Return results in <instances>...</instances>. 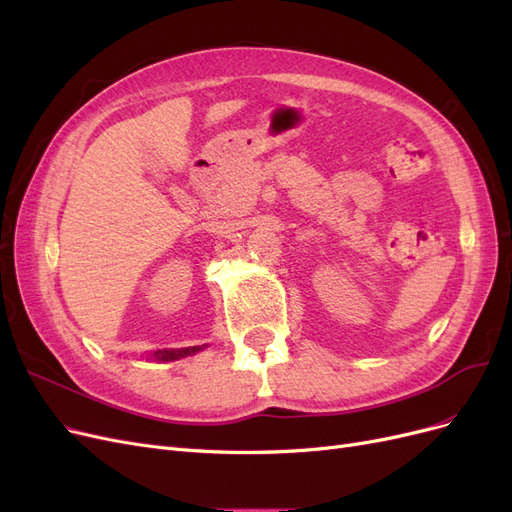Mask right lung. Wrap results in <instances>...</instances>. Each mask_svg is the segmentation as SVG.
<instances>
[{
  "mask_svg": "<svg viewBox=\"0 0 512 512\" xmlns=\"http://www.w3.org/2000/svg\"><path fill=\"white\" fill-rule=\"evenodd\" d=\"M198 350H200L198 346L179 348V350H158L153 356H156V359H160V361H175V359H179V356H188V354H194Z\"/></svg>",
  "mask_w": 512,
  "mask_h": 512,
  "instance_id": "1",
  "label": "right lung"
}]
</instances>
